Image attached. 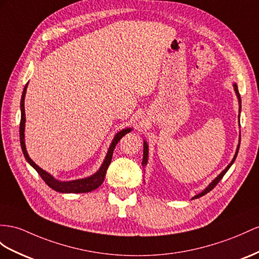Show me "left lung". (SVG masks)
Instances as JSON below:
<instances>
[{"mask_svg":"<svg viewBox=\"0 0 259 259\" xmlns=\"http://www.w3.org/2000/svg\"><path fill=\"white\" fill-rule=\"evenodd\" d=\"M234 90H235V93H236V95H237V97H238V102H240V111H241V96H240V93H238V90H237V85L236 84H234ZM240 143H241V136H240ZM143 147H144V149H143V161H142V164H143V166L144 165H147V162H148V153H149V149H148V144H147V142H144V144H143ZM238 149H240V144L237 145V150H236V153H235V155H234V157H233V160H232V162L228 165L227 166V168H225L222 173L219 175L215 180L212 182L209 186L205 188L202 193H200L199 195H197V196H195L193 199H197V198H200V197H202V196H204L205 194H208L209 191H211L212 189H213L217 185L219 184V182H220L221 180H222V177L225 175V173H227L228 171V169L231 167V165L234 163V161H235V158H236V156H237V153H238Z\"/></svg>","mask_w":259,"mask_h":259,"instance_id":"left-lung-1","label":"left lung"}]
</instances>
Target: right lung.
Returning <instances> with one entry per match:
<instances>
[{"instance_id": "obj_1", "label": "right lung", "mask_w": 259, "mask_h": 259, "mask_svg": "<svg viewBox=\"0 0 259 259\" xmlns=\"http://www.w3.org/2000/svg\"><path fill=\"white\" fill-rule=\"evenodd\" d=\"M26 89H27V85L24 88L23 91V95L21 99V110H22V117H21V123H19V139H21V147L23 150V153L26 160L34 167L37 173L40 175V177L44 180V182L48 185L50 188H52L56 191H59V193H89V191L94 190L98 188L104 182V178L106 176V171H107V168L109 166V164L111 162V157L112 153H114V150L116 148L117 143L120 141V139L128 134V132L131 131V129H123L120 132H118L116 137L112 140L109 150L107 152V155H106L105 161L101 168L98 169L97 173H95L93 176L88 177V178H83V180H76V181H72V182H59L55 180L50 174H48L47 171H45L40 167L38 166L35 162L31 160V158L28 156L27 151H26L25 147V141H24V130H25V107H24V99H25V94H26Z\"/></svg>"}]
</instances>
